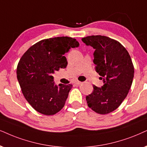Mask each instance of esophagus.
Wrapping results in <instances>:
<instances>
[{
	"mask_svg": "<svg viewBox=\"0 0 147 147\" xmlns=\"http://www.w3.org/2000/svg\"><path fill=\"white\" fill-rule=\"evenodd\" d=\"M75 83L77 85H81V83H82V82H81V81H75Z\"/></svg>",
	"mask_w": 147,
	"mask_h": 147,
	"instance_id": "esophagus-1",
	"label": "esophagus"
}]
</instances>
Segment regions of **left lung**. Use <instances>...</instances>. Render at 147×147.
Wrapping results in <instances>:
<instances>
[{
  "label": "left lung",
  "instance_id": "8db88e82",
  "mask_svg": "<svg viewBox=\"0 0 147 147\" xmlns=\"http://www.w3.org/2000/svg\"><path fill=\"white\" fill-rule=\"evenodd\" d=\"M81 40L95 49L93 62L104 83L101 87L93 86L86 96L87 105L98 114H108L119 107L129 92L134 74L132 61L125 48L109 37L93 35Z\"/></svg>",
  "mask_w": 147,
  "mask_h": 147
}]
</instances>
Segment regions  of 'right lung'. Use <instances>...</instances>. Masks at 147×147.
<instances>
[{
	"instance_id": "add662e5",
	"label": "right lung",
	"mask_w": 147,
	"mask_h": 147,
	"mask_svg": "<svg viewBox=\"0 0 147 147\" xmlns=\"http://www.w3.org/2000/svg\"><path fill=\"white\" fill-rule=\"evenodd\" d=\"M79 42L68 36L40 40L22 55L17 67V78L26 100L37 112L53 115L64 107L72 85H55L51 75L65 68L64 54Z\"/></svg>"
}]
</instances>
